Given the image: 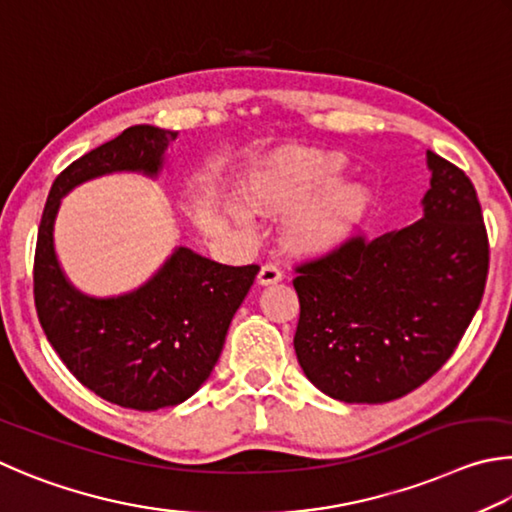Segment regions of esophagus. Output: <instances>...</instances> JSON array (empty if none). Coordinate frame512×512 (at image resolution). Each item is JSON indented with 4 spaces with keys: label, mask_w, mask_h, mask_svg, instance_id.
Segmentation results:
<instances>
[{
    "label": "esophagus",
    "mask_w": 512,
    "mask_h": 512,
    "mask_svg": "<svg viewBox=\"0 0 512 512\" xmlns=\"http://www.w3.org/2000/svg\"><path fill=\"white\" fill-rule=\"evenodd\" d=\"M283 279V272L279 265L274 263H267L261 267V272H258V285H274Z\"/></svg>",
    "instance_id": "1"
}]
</instances>
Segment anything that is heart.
Listing matches in <instances>:
<instances>
[{
  "label": "heart",
  "mask_w": 512,
  "mask_h": 512,
  "mask_svg": "<svg viewBox=\"0 0 512 512\" xmlns=\"http://www.w3.org/2000/svg\"><path fill=\"white\" fill-rule=\"evenodd\" d=\"M346 159L321 150H281L249 179V200L267 218H288L283 245L299 258L342 251L360 236L375 209V193L362 182H342ZM227 211L251 227L247 204L231 200Z\"/></svg>",
  "instance_id": "1"
}]
</instances>
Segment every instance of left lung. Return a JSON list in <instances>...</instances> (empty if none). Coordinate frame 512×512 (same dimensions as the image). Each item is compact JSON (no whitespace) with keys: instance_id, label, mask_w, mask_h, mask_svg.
Returning a JSON list of instances; mask_svg holds the SVG:
<instances>
[{"instance_id":"obj_1","label":"left lung","mask_w":512,"mask_h":512,"mask_svg":"<svg viewBox=\"0 0 512 512\" xmlns=\"http://www.w3.org/2000/svg\"><path fill=\"white\" fill-rule=\"evenodd\" d=\"M427 168L420 220L297 270L294 351L330 398L378 405L414 391L450 360L479 308L488 236L477 191L432 150Z\"/></svg>"}]
</instances>
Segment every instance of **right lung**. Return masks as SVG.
Wrapping results in <instances>:
<instances>
[{"mask_svg": "<svg viewBox=\"0 0 512 512\" xmlns=\"http://www.w3.org/2000/svg\"><path fill=\"white\" fill-rule=\"evenodd\" d=\"M175 130L132 125L87 152L53 182L35 249V308L74 378L119 407H175L209 380L258 265L231 267L177 245L139 288L112 297L78 290L56 251V220L76 186L114 173L157 179Z\"/></svg>", "mask_w": 512, "mask_h": 512, "instance_id": "add662e5", "label": "right lung"}]
</instances>
